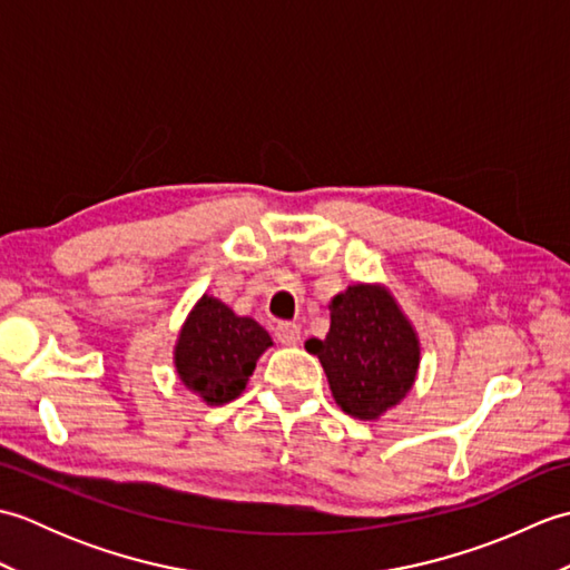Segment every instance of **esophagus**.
<instances>
[{"label":"esophagus","instance_id":"1","mask_svg":"<svg viewBox=\"0 0 570 570\" xmlns=\"http://www.w3.org/2000/svg\"><path fill=\"white\" fill-rule=\"evenodd\" d=\"M274 335L282 345H296L298 337H301V328L296 323H276Z\"/></svg>","mask_w":570,"mask_h":570}]
</instances>
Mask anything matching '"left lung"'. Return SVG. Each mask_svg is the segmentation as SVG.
<instances>
[{
  "label": "left lung",
  "mask_w": 570,
  "mask_h": 570,
  "mask_svg": "<svg viewBox=\"0 0 570 570\" xmlns=\"http://www.w3.org/2000/svg\"><path fill=\"white\" fill-rule=\"evenodd\" d=\"M328 308V335L311 337L306 350L321 360L335 404L360 421H377L416 382L419 335L382 284H350Z\"/></svg>",
  "instance_id": "left-lung-1"
}]
</instances>
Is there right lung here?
<instances>
[{
  "label": "right lung",
  "instance_id": "obj_1",
  "mask_svg": "<svg viewBox=\"0 0 570 570\" xmlns=\"http://www.w3.org/2000/svg\"><path fill=\"white\" fill-rule=\"evenodd\" d=\"M272 335L262 325L203 294L180 325L174 347L178 380L208 406L233 402L252 377L257 360L272 347Z\"/></svg>",
  "mask_w": 570,
  "mask_h": 570
}]
</instances>
